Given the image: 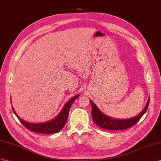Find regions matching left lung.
<instances>
[{"label": "left lung", "mask_w": 161, "mask_h": 161, "mask_svg": "<svg viewBox=\"0 0 161 161\" xmlns=\"http://www.w3.org/2000/svg\"><path fill=\"white\" fill-rule=\"evenodd\" d=\"M90 103H91L92 105V117L94 122L97 124V125L100 126L102 129L107 130H119L129 129V128L135 125L141 119L148 108L150 99H148L145 108L143 109L141 114H139L136 117L126 119V120H116V119H113L106 116L105 115L100 112V110L93 103L92 101H90Z\"/></svg>", "instance_id": "8db88e82"}]
</instances>
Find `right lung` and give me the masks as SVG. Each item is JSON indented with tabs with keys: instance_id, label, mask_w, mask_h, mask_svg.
I'll list each match as a JSON object with an SVG mask.
<instances>
[{
	"instance_id": "right-lung-1",
	"label": "right lung",
	"mask_w": 161,
	"mask_h": 161,
	"mask_svg": "<svg viewBox=\"0 0 161 161\" xmlns=\"http://www.w3.org/2000/svg\"><path fill=\"white\" fill-rule=\"evenodd\" d=\"M79 97L80 95L78 94V95H76L74 97H73L72 98H71V99H70L67 103L65 104L64 108L62 109L60 113L58 115L56 118L53 119V120L50 121L45 122L43 123L31 124V123L26 122L25 121L21 120V119L18 117V115L15 112L13 108H12V109H13L15 116H17L18 118L19 119V122H21L28 130L34 132V133H43V134L56 133H58V132H59L65 125L66 122L67 121L69 110H70V108H71V105L73 104L74 101H75L76 98Z\"/></svg>"
}]
</instances>
